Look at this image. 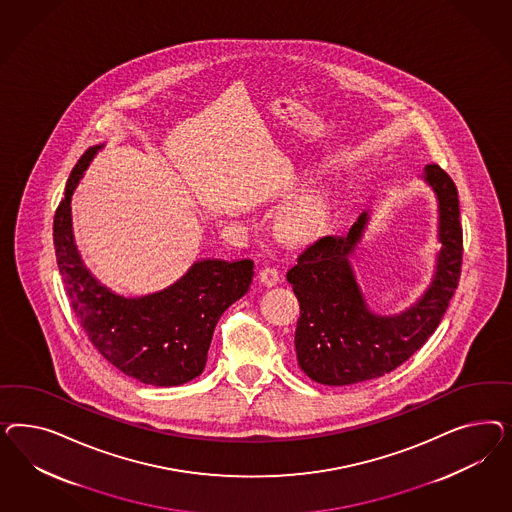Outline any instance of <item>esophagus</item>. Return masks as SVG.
Wrapping results in <instances>:
<instances>
[{
	"label": "esophagus",
	"mask_w": 512,
	"mask_h": 512,
	"mask_svg": "<svg viewBox=\"0 0 512 512\" xmlns=\"http://www.w3.org/2000/svg\"><path fill=\"white\" fill-rule=\"evenodd\" d=\"M259 281L263 283L264 287H274L279 281V274L276 268H263L259 272Z\"/></svg>",
	"instance_id": "esophagus-1"
}]
</instances>
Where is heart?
<instances>
[{"instance_id":"b5f03b06","label":"heart","mask_w":512,"mask_h":512,"mask_svg":"<svg viewBox=\"0 0 512 512\" xmlns=\"http://www.w3.org/2000/svg\"><path fill=\"white\" fill-rule=\"evenodd\" d=\"M330 201L323 189H311L289 204L276 221V234L287 246H308L325 231Z\"/></svg>"}]
</instances>
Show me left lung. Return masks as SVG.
<instances>
[{
  "mask_svg": "<svg viewBox=\"0 0 512 512\" xmlns=\"http://www.w3.org/2000/svg\"><path fill=\"white\" fill-rule=\"evenodd\" d=\"M419 178L434 191L441 249L428 287L411 306L394 315L377 313L358 283L351 259L368 231L372 210L362 212L345 236L315 240L287 272L300 304L298 366L315 383L343 387L396 370L434 334L449 308L462 266L458 191L437 165H426Z\"/></svg>",
  "mask_w": 512,
  "mask_h": 512,
  "instance_id": "8db88e82",
  "label": "left lung"
}]
</instances>
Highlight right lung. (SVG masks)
I'll return each instance as SVG.
<instances>
[{
    "mask_svg": "<svg viewBox=\"0 0 512 512\" xmlns=\"http://www.w3.org/2000/svg\"><path fill=\"white\" fill-rule=\"evenodd\" d=\"M105 144L71 172L54 216V248L71 308L95 349L120 372L154 387H178L201 375L219 317L249 291L253 261L201 259L169 287L140 296L112 291L93 276L75 242L71 199Z\"/></svg>",
    "mask_w": 512,
    "mask_h": 512,
    "instance_id": "right-lung-1",
    "label": "right lung"
}]
</instances>
